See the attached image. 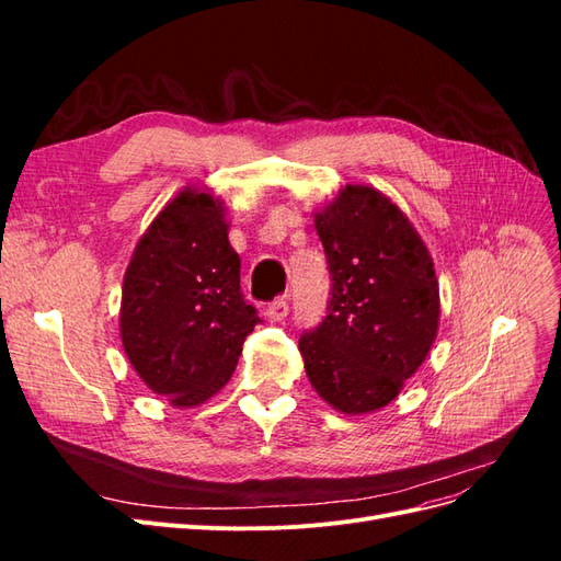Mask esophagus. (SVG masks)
I'll use <instances>...</instances> for the list:
<instances>
[{"label":"esophagus","mask_w":561,"mask_h":561,"mask_svg":"<svg viewBox=\"0 0 561 561\" xmlns=\"http://www.w3.org/2000/svg\"><path fill=\"white\" fill-rule=\"evenodd\" d=\"M287 311H290V307H287V299H285V297H278L276 301H271V304H268L266 316H268V320L280 322V320H285V318H287Z\"/></svg>","instance_id":"1"}]
</instances>
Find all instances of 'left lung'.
<instances>
[{"label":"left lung","instance_id":"left-lung-1","mask_svg":"<svg viewBox=\"0 0 561 561\" xmlns=\"http://www.w3.org/2000/svg\"><path fill=\"white\" fill-rule=\"evenodd\" d=\"M332 274L328 316L301 334L316 393L336 412L393 402L426 360L439 325V285L419 231L369 184H346L313 213Z\"/></svg>","mask_w":561,"mask_h":561}]
</instances>
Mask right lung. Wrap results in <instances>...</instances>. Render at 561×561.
<instances>
[{
	"label": "right lung",
	"instance_id": "obj_1",
	"mask_svg": "<svg viewBox=\"0 0 561 561\" xmlns=\"http://www.w3.org/2000/svg\"><path fill=\"white\" fill-rule=\"evenodd\" d=\"M257 322L241 295L225 201L184 186L151 219L124 274L128 363L151 393L178 410L198 407L227 386Z\"/></svg>",
	"mask_w": 561,
	"mask_h": 561
}]
</instances>
